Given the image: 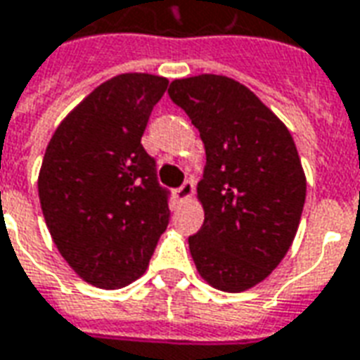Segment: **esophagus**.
I'll return each mask as SVG.
<instances>
[{"instance_id": "esophagus-1", "label": "esophagus", "mask_w": 360, "mask_h": 360, "mask_svg": "<svg viewBox=\"0 0 360 360\" xmlns=\"http://www.w3.org/2000/svg\"><path fill=\"white\" fill-rule=\"evenodd\" d=\"M192 194H194V184H192V182H184V184L180 186L174 192V198L178 202H186V200L192 198Z\"/></svg>"}]
</instances>
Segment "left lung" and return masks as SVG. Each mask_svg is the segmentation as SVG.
Wrapping results in <instances>:
<instances>
[{"label":"left lung","mask_w":360,"mask_h":360,"mask_svg":"<svg viewBox=\"0 0 360 360\" xmlns=\"http://www.w3.org/2000/svg\"><path fill=\"white\" fill-rule=\"evenodd\" d=\"M205 148L198 200L204 225L190 252L200 276L223 292L269 278L292 247L306 202V174L286 125L241 82L200 74L174 80Z\"/></svg>","instance_id":"1"}]
</instances>
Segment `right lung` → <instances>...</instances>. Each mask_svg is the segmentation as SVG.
Returning <instances> with one entry per match:
<instances>
[{"label":"right lung","mask_w":360,"mask_h":360,"mask_svg":"<svg viewBox=\"0 0 360 360\" xmlns=\"http://www.w3.org/2000/svg\"><path fill=\"white\" fill-rule=\"evenodd\" d=\"M168 80L129 72L103 82L56 127L39 172L44 221L84 282L123 288L148 266L168 225V194L141 145Z\"/></svg>","instance_id":"right-lung-1"}]
</instances>
